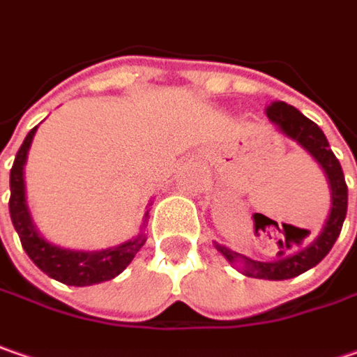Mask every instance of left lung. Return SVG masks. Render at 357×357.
<instances>
[{"mask_svg":"<svg viewBox=\"0 0 357 357\" xmlns=\"http://www.w3.org/2000/svg\"><path fill=\"white\" fill-rule=\"evenodd\" d=\"M268 117L278 132L286 135L287 139L296 142L302 149H305L324 169L328 185H330V202H332L328 220L321 227V231L316 236V240H312L307 245H303L291 254L278 257L273 261H259L254 257L243 256V254H238V252L225 248L218 241H215V250L243 275L257 278V280L280 282V280H289V278H296L303 271L312 270L314 266H318L319 261L330 254L332 245L342 231L344 220H346L348 185H346L342 165L330 149L326 135L312 119H307L294 105H287L286 101H273L268 107Z\"/></svg>","mask_w":357,"mask_h":357,"instance_id":"left-lung-1","label":"left lung"}]
</instances>
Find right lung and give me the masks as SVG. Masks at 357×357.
<instances>
[{"label": "right lung", "mask_w": 357, "mask_h": 357, "mask_svg": "<svg viewBox=\"0 0 357 357\" xmlns=\"http://www.w3.org/2000/svg\"><path fill=\"white\" fill-rule=\"evenodd\" d=\"M36 132H38V128H33L25 135L24 144L15 155V162H13L11 174H9V192H11L9 215H11V224L22 240L25 254L43 273H47L52 280H57L66 286L84 287L114 280L132 264L135 254L142 250V245L148 240L146 224L149 220V209L144 213V224L139 227V234L132 240L123 241L114 248H105V250H98V252H84V250L61 248L54 241L45 240L39 234L38 225L31 218L27 197H25L24 167Z\"/></svg>", "instance_id": "add662e5"}]
</instances>
